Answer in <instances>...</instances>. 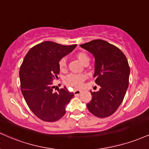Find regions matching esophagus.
<instances>
[{
    "instance_id": "esophagus-1",
    "label": "esophagus",
    "mask_w": 149,
    "mask_h": 149,
    "mask_svg": "<svg viewBox=\"0 0 149 149\" xmlns=\"http://www.w3.org/2000/svg\"><path fill=\"white\" fill-rule=\"evenodd\" d=\"M81 91L80 90H75L74 91V95H80V94H81Z\"/></svg>"
}]
</instances>
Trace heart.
<instances>
[{"mask_svg":"<svg viewBox=\"0 0 149 149\" xmlns=\"http://www.w3.org/2000/svg\"><path fill=\"white\" fill-rule=\"evenodd\" d=\"M76 57L78 61L84 66L88 65L90 61L89 55L83 52H79L76 53ZM59 69L62 72H64L67 70V60L65 58L61 59L59 62ZM85 75H74L71 74L67 77L65 79V83L67 85L72 86L75 88H80L82 86V82L85 80Z\"/></svg>","mask_w":149,"mask_h":149,"instance_id":"b5f03b06","label":"heart"}]
</instances>
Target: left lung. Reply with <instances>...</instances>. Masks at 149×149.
<instances>
[{
  "mask_svg": "<svg viewBox=\"0 0 149 149\" xmlns=\"http://www.w3.org/2000/svg\"><path fill=\"white\" fill-rule=\"evenodd\" d=\"M80 47L94 55V78L100 86L98 92L91 91L92 98L87 107L94 116L107 117L114 113L122 103L128 87V60L121 50L101 39L81 44Z\"/></svg>",
  "mask_w": 149,
  "mask_h": 149,
  "instance_id": "1",
  "label": "left lung"
}]
</instances>
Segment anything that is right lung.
Segmentation results:
<instances>
[{
  "label": "right lung",
  "instance_id": "right-lung-1",
  "mask_svg": "<svg viewBox=\"0 0 149 149\" xmlns=\"http://www.w3.org/2000/svg\"><path fill=\"white\" fill-rule=\"evenodd\" d=\"M76 46L47 41L32 48L24 57L19 70L21 92L29 108L42 121L53 122L61 119L74 96L66 87L54 92L52 81L60 73V60Z\"/></svg>",
  "mask_w": 149,
  "mask_h": 149
}]
</instances>
